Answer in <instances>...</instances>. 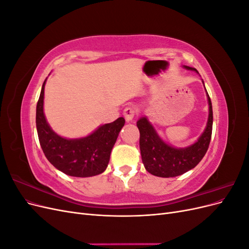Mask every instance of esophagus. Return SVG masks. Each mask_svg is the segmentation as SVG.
Segmentation results:
<instances>
[{
    "label": "esophagus",
    "mask_w": 249,
    "mask_h": 249,
    "mask_svg": "<svg viewBox=\"0 0 249 249\" xmlns=\"http://www.w3.org/2000/svg\"><path fill=\"white\" fill-rule=\"evenodd\" d=\"M135 115H136V109H135L134 107L130 106V107H126L124 110V116L126 122H132Z\"/></svg>",
    "instance_id": "obj_1"
}]
</instances>
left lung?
I'll use <instances>...</instances> for the list:
<instances>
[{
    "instance_id": "left-lung-1",
    "label": "left lung",
    "mask_w": 249,
    "mask_h": 249,
    "mask_svg": "<svg viewBox=\"0 0 249 249\" xmlns=\"http://www.w3.org/2000/svg\"><path fill=\"white\" fill-rule=\"evenodd\" d=\"M184 69L198 72L190 66L184 65ZM207 97L209 117L206 129L196 142L187 147H175L165 142L146 116L138 120L137 126L140 132L139 145L141 158L143 165L149 173L160 178L178 177L194 168L201 161L209 148L213 126L212 103L208 92Z\"/></svg>"
}]
</instances>
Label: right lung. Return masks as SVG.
<instances>
[{
  "instance_id": "obj_1",
  "label": "right lung",
  "mask_w": 249,
  "mask_h": 249,
  "mask_svg": "<svg viewBox=\"0 0 249 249\" xmlns=\"http://www.w3.org/2000/svg\"><path fill=\"white\" fill-rule=\"evenodd\" d=\"M44 80L36 106V127L44 156L58 170L71 177L88 178L106 170L111 150L124 125V118L103 124L86 137L69 139L52 130L43 113Z\"/></svg>"
}]
</instances>
